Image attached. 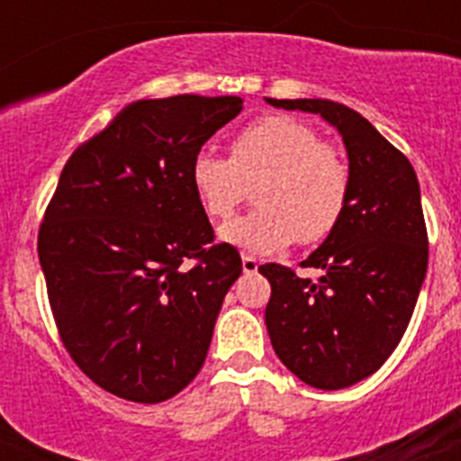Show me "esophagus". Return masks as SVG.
<instances>
[{
    "instance_id": "esophagus-1",
    "label": "esophagus",
    "mask_w": 461,
    "mask_h": 461,
    "mask_svg": "<svg viewBox=\"0 0 461 461\" xmlns=\"http://www.w3.org/2000/svg\"><path fill=\"white\" fill-rule=\"evenodd\" d=\"M242 270L247 272V275H254V272L258 270V260L249 254H242Z\"/></svg>"
}]
</instances>
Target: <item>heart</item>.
Returning a JSON list of instances; mask_svg holds the SVG:
<instances>
[{
  "label": "heart",
  "mask_w": 461,
  "mask_h": 461,
  "mask_svg": "<svg viewBox=\"0 0 461 461\" xmlns=\"http://www.w3.org/2000/svg\"><path fill=\"white\" fill-rule=\"evenodd\" d=\"M351 166L309 122L266 115L230 140V158L198 152L191 185L203 210L226 221L256 185V210L226 223L221 238L251 254H272L300 238L319 244L335 233L351 201Z\"/></svg>",
  "instance_id": "obj_1"
}]
</instances>
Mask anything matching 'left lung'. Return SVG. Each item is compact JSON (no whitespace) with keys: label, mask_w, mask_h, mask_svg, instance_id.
<instances>
[{"label":"left lung","mask_w":461,"mask_h":461,"mask_svg":"<svg viewBox=\"0 0 461 461\" xmlns=\"http://www.w3.org/2000/svg\"><path fill=\"white\" fill-rule=\"evenodd\" d=\"M267 101L319 113L348 149L351 201L335 233L300 263L323 276L303 279L279 263L258 267L272 286L266 325L279 360L313 388H348L381 369L413 316L429 258L420 186L409 158L348 105Z\"/></svg>","instance_id":"8db88e82"}]
</instances>
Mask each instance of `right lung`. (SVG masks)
Wrapping results in <instances>:
<instances>
[{
  "label": "right lung",
  "instance_id": "1",
  "mask_svg": "<svg viewBox=\"0 0 461 461\" xmlns=\"http://www.w3.org/2000/svg\"><path fill=\"white\" fill-rule=\"evenodd\" d=\"M240 96L126 105L68 157L39 228L57 332L115 397L158 404L201 372L242 258L214 228L191 161L240 115Z\"/></svg>",
  "mask_w": 461,
  "mask_h": 461
}]
</instances>
